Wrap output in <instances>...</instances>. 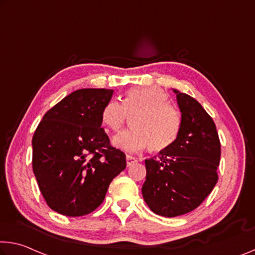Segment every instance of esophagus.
<instances>
[{"instance_id": "1", "label": "esophagus", "mask_w": 255, "mask_h": 255, "mask_svg": "<svg viewBox=\"0 0 255 255\" xmlns=\"http://www.w3.org/2000/svg\"><path fill=\"white\" fill-rule=\"evenodd\" d=\"M136 162H137V159H136V157L131 156V155H127V156H126V163H127V167H130V165L135 164Z\"/></svg>"}]
</instances>
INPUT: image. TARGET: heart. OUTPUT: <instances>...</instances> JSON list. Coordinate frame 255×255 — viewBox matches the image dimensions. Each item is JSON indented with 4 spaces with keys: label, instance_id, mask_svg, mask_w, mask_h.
Masks as SVG:
<instances>
[{
    "label": "heart",
    "instance_id": "heart-1",
    "mask_svg": "<svg viewBox=\"0 0 255 255\" xmlns=\"http://www.w3.org/2000/svg\"><path fill=\"white\" fill-rule=\"evenodd\" d=\"M127 117L132 128L117 134L113 146L125 152H137L148 145L151 151L165 149L178 137L181 118L177 109L167 102V94L159 87L129 90L121 103L111 100L102 110V121L113 131L119 130Z\"/></svg>",
    "mask_w": 255,
    "mask_h": 255
}]
</instances>
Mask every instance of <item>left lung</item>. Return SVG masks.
Masks as SVG:
<instances>
[{"label":"left lung","instance_id":"left-lung-1","mask_svg":"<svg viewBox=\"0 0 255 255\" xmlns=\"http://www.w3.org/2000/svg\"><path fill=\"white\" fill-rule=\"evenodd\" d=\"M172 91L181 112L179 134L156 157L145 160L146 179L142 187L148 208L168 218L193 211L211 193L221 154L211 117L192 96Z\"/></svg>","mask_w":255,"mask_h":255}]
</instances>
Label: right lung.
Here are the masks:
<instances>
[{"instance_id":"right-lung-1","label":"right lung","mask_w":255,"mask_h":255,"mask_svg":"<svg viewBox=\"0 0 255 255\" xmlns=\"http://www.w3.org/2000/svg\"><path fill=\"white\" fill-rule=\"evenodd\" d=\"M113 90L72 92L44 115L33 136V170L46 203L68 217L91 213L109 185L126 168V155L112 147L102 110Z\"/></svg>"}]
</instances>
